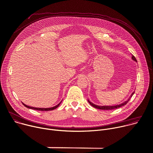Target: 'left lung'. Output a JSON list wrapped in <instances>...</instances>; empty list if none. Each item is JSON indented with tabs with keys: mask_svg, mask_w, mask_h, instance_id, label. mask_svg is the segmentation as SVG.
Masks as SVG:
<instances>
[{
	"mask_svg": "<svg viewBox=\"0 0 153 153\" xmlns=\"http://www.w3.org/2000/svg\"><path fill=\"white\" fill-rule=\"evenodd\" d=\"M132 59L135 62H137V60L135 58V57L134 56V55H132ZM135 91H134L131 94V96L129 97V98H128V100L127 101H126L125 102L121 103V104H118V105H96L94 104H93V102H91V101H90L89 100H88V102H89V104L93 106V107L94 108H98V109H101V110H112V109H115V108H120L124 105H126L128 101L130 100V99L131 98V97L133 96V94H134Z\"/></svg>",
	"mask_w": 153,
	"mask_h": 153,
	"instance_id": "left-lung-1",
	"label": "left lung"
}]
</instances>
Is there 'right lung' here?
<instances>
[{
	"mask_svg": "<svg viewBox=\"0 0 153 153\" xmlns=\"http://www.w3.org/2000/svg\"><path fill=\"white\" fill-rule=\"evenodd\" d=\"M62 101H60V103H59L57 105H56L55 106H54V107H49V108H38V107H30V106H29V105H25V104H24L23 102H22V104L25 106V107H26L27 108H31V109H33V110H41V111H49V110H54V109H55L56 108H57L59 105H60V104H61V102H62Z\"/></svg>",
	"mask_w": 153,
	"mask_h": 153,
	"instance_id": "1",
	"label": "right lung"
}]
</instances>
